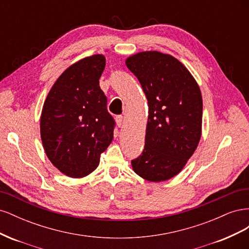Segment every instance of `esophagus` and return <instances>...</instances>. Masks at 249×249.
<instances>
[{
	"label": "esophagus",
	"mask_w": 249,
	"mask_h": 249,
	"mask_svg": "<svg viewBox=\"0 0 249 249\" xmlns=\"http://www.w3.org/2000/svg\"><path fill=\"white\" fill-rule=\"evenodd\" d=\"M116 122H117V124L119 127H123L124 125V118L122 115L116 117Z\"/></svg>",
	"instance_id": "obj_1"
}]
</instances>
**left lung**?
Instances as JSON below:
<instances>
[{
	"label": "left lung",
	"mask_w": 249,
	"mask_h": 249,
	"mask_svg": "<svg viewBox=\"0 0 249 249\" xmlns=\"http://www.w3.org/2000/svg\"><path fill=\"white\" fill-rule=\"evenodd\" d=\"M125 64L142 86L148 103L145 145L132 160L134 171L150 182H162L183 169L201 136L202 99L196 81L168 54L141 52Z\"/></svg>",
	"instance_id": "left-lung-1"
}]
</instances>
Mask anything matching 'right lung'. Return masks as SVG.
I'll use <instances>...</instances> for the list:
<instances>
[{"label":"right lung","instance_id":"obj_1","mask_svg":"<svg viewBox=\"0 0 249 249\" xmlns=\"http://www.w3.org/2000/svg\"><path fill=\"white\" fill-rule=\"evenodd\" d=\"M105 65L103 55L71 65L43 104L40 135L44 152L55 167L71 178L91 173L113 139L115 122L99 81Z\"/></svg>","mask_w":249,"mask_h":249}]
</instances>
